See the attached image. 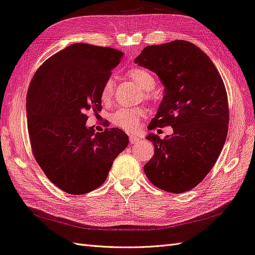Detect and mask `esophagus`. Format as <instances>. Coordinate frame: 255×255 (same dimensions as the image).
I'll return each mask as SVG.
<instances>
[{
	"instance_id": "34e87169",
	"label": "esophagus",
	"mask_w": 255,
	"mask_h": 255,
	"mask_svg": "<svg viewBox=\"0 0 255 255\" xmlns=\"http://www.w3.org/2000/svg\"><path fill=\"white\" fill-rule=\"evenodd\" d=\"M139 139L138 136H135V135H129V142H131V145L135 144L136 141Z\"/></svg>"
}]
</instances>
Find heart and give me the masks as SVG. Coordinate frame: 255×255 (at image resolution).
I'll list each match as a JSON object with an SVG mask.
<instances>
[{
	"mask_svg": "<svg viewBox=\"0 0 255 255\" xmlns=\"http://www.w3.org/2000/svg\"><path fill=\"white\" fill-rule=\"evenodd\" d=\"M128 77L132 79L137 84L138 88L147 92H150L156 86V80L152 74L141 68H134L128 72ZM114 95V81L113 79H108L105 82L102 90V99L104 102H109ZM144 116V110L139 108H121L117 110L111 116V121L116 127L120 128L126 131H133L138 126V121Z\"/></svg>",
	"mask_w": 255,
	"mask_h": 255,
	"instance_id": "obj_1",
	"label": "heart"
}]
</instances>
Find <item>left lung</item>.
I'll use <instances>...</instances> for the list:
<instances>
[{"label":"left lung","instance_id":"1","mask_svg":"<svg viewBox=\"0 0 255 255\" xmlns=\"http://www.w3.org/2000/svg\"><path fill=\"white\" fill-rule=\"evenodd\" d=\"M134 63L156 73L164 86L148 128H173L164 139L146 136L154 154L145 174L167 192L188 191L207 176L225 144L229 115L224 82L209 56L183 40L146 46Z\"/></svg>","mask_w":255,"mask_h":255}]
</instances>
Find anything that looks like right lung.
I'll return each instance as SVG.
<instances>
[{"instance_id": "right-lung-1", "label": "right lung", "mask_w": 255, "mask_h": 255, "mask_svg": "<svg viewBox=\"0 0 255 255\" xmlns=\"http://www.w3.org/2000/svg\"><path fill=\"white\" fill-rule=\"evenodd\" d=\"M122 58L111 47L74 43L45 60L31 81L27 119L34 158L68 194L99 187L128 145L120 128L96 133L86 126L88 111L101 113L103 86Z\"/></svg>"}]
</instances>
